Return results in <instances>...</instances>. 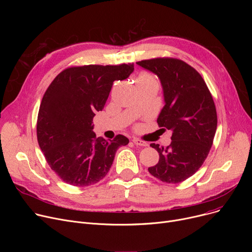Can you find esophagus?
I'll use <instances>...</instances> for the list:
<instances>
[{
	"label": "esophagus",
	"mask_w": 252,
	"mask_h": 252,
	"mask_svg": "<svg viewBox=\"0 0 252 252\" xmlns=\"http://www.w3.org/2000/svg\"><path fill=\"white\" fill-rule=\"evenodd\" d=\"M133 142H134L135 145H137V146H142V147L147 146V145H148L146 142H144V141H142V140H140V139H137V138H134V139H133Z\"/></svg>",
	"instance_id": "obj_1"
}]
</instances>
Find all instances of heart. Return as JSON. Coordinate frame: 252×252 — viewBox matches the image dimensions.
<instances>
[{
	"mask_svg": "<svg viewBox=\"0 0 252 252\" xmlns=\"http://www.w3.org/2000/svg\"><path fill=\"white\" fill-rule=\"evenodd\" d=\"M151 79H154V78L149 73L142 72L137 77V82H147V81H151Z\"/></svg>",
	"mask_w": 252,
	"mask_h": 252,
	"instance_id": "b5f03b06",
	"label": "heart"
}]
</instances>
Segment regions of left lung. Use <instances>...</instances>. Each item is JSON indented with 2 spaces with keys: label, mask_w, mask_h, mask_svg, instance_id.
I'll return each instance as SVG.
<instances>
[{
  "label": "left lung",
  "mask_w": 252,
  "mask_h": 252,
  "mask_svg": "<svg viewBox=\"0 0 252 252\" xmlns=\"http://www.w3.org/2000/svg\"><path fill=\"white\" fill-rule=\"evenodd\" d=\"M137 64L159 77L165 105L157 124L173 131L169 146L150 145L159 161L148 170L164 183H181L201 167L213 146L218 126L213 96L200 73L180 59L154 58Z\"/></svg>",
  "instance_id": "obj_1"
}]
</instances>
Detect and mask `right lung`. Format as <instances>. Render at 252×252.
I'll list each match as a JSON object with an SVG mask.
<instances>
[{
    "instance_id": "add662e5",
    "label": "right lung",
    "mask_w": 252,
    "mask_h": 252,
    "mask_svg": "<svg viewBox=\"0 0 252 252\" xmlns=\"http://www.w3.org/2000/svg\"><path fill=\"white\" fill-rule=\"evenodd\" d=\"M134 71V63L73 66L61 71L43 97L37 114L39 148L56 175L65 183L87 187L109 171L116 150L128 144L117 135L97 138L93 118L102 111L115 81Z\"/></svg>"
}]
</instances>
